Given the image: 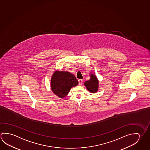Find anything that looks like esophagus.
I'll use <instances>...</instances> for the list:
<instances>
[{"label": "esophagus", "instance_id": "esophagus-1", "mask_svg": "<svg viewBox=\"0 0 150 150\" xmlns=\"http://www.w3.org/2000/svg\"><path fill=\"white\" fill-rule=\"evenodd\" d=\"M78 81H79V85H82V83H83V79H79L78 80Z\"/></svg>", "mask_w": 150, "mask_h": 150}]
</instances>
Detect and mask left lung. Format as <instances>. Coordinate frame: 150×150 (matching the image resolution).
Wrapping results in <instances>:
<instances>
[{
	"mask_svg": "<svg viewBox=\"0 0 150 150\" xmlns=\"http://www.w3.org/2000/svg\"><path fill=\"white\" fill-rule=\"evenodd\" d=\"M84 85L89 91L91 93H95L98 89L99 81L98 79L94 74H91V79L84 83Z\"/></svg>",
	"mask_w": 150,
	"mask_h": 150,
	"instance_id": "1",
	"label": "left lung"
}]
</instances>
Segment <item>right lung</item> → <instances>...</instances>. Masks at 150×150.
<instances>
[{"mask_svg": "<svg viewBox=\"0 0 150 150\" xmlns=\"http://www.w3.org/2000/svg\"><path fill=\"white\" fill-rule=\"evenodd\" d=\"M78 84L79 81L75 76L67 71H54L51 80L52 91L62 98L67 95L71 87Z\"/></svg>", "mask_w": 150, "mask_h": 150, "instance_id": "add662e5", "label": "right lung"}]
</instances>
